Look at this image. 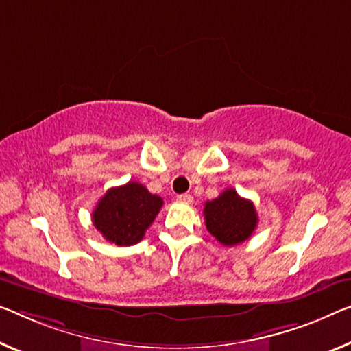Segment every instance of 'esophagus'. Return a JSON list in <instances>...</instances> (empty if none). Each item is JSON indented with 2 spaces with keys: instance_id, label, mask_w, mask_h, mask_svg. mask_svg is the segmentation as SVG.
Here are the masks:
<instances>
[{
  "instance_id": "1",
  "label": "esophagus",
  "mask_w": 351,
  "mask_h": 351,
  "mask_svg": "<svg viewBox=\"0 0 351 351\" xmlns=\"http://www.w3.org/2000/svg\"><path fill=\"white\" fill-rule=\"evenodd\" d=\"M177 201L183 202V204H191L193 202V196H191V194H188V193L179 194V196H177Z\"/></svg>"
}]
</instances>
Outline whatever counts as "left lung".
I'll list each match as a JSON object with an SVG mask.
<instances>
[{"label":"left lung","instance_id":"1","mask_svg":"<svg viewBox=\"0 0 351 351\" xmlns=\"http://www.w3.org/2000/svg\"><path fill=\"white\" fill-rule=\"evenodd\" d=\"M207 230L224 246L243 243L257 228L256 207L250 199L240 197L228 188L204 207Z\"/></svg>","mask_w":351,"mask_h":351}]
</instances>
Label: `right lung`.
<instances>
[{"instance_id":"obj_1","label":"right lung","mask_w":351,"mask_h":351,"mask_svg":"<svg viewBox=\"0 0 351 351\" xmlns=\"http://www.w3.org/2000/svg\"><path fill=\"white\" fill-rule=\"evenodd\" d=\"M161 206L163 199L157 194L141 183L128 182L105 193L94 208L93 223L110 243L130 246L143 240Z\"/></svg>"}]
</instances>
